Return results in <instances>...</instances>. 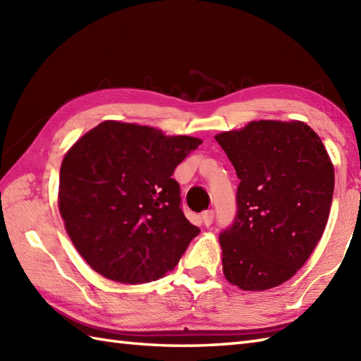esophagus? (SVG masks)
<instances>
[{"label": "esophagus", "mask_w": 361, "mask_h": 361, "mask_svg": "<svg viewBox=\"0 0 361 361\" xmlns=\"http://www.w3.org/2000/svg\"><path fill=\"white\" fill-rule=\"evenodd\" d=\"M202 220H203V224H204V226H211V224H212V220H214V211H204L203 214H202Z\"/></svg>", "instance_id": "1"}]
</instances>
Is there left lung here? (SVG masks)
<instances>
[{
	"label": "left lung",
	"mask_w": 361,
	"mask_h": 361,
	"mask_svg": "<svg viewBox=\"0 0 361 361\" xmlns=\"http://www.w3.org/2000/svg\"><path fill=\"white\" fill-rule=\"evenodd\" d=\"M237 176V216L219 237L228 282L262 291L293 278L323 235L335 172L302 121H251L216 135Z\"/></svg>",
	"instance_id": "obj_1"
}]
</instances>
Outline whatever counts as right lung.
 <instances>
[{
    "instance_id": "right-lung-1",
    "label": "right lung",
    "mask_w": 361,
    "mask_h": 361,
    "mask_svg": "<svg viewBox=\"0 0 361 361\" xmlns=\"http://www.w3.org/2000/svg\"><path fill=\"white\" fill-rule=\"evenodd\" d=\"M202 142L104 121L71 145L60 166L59 211L94 271L142 283L173 270L200 229L183 214L172 173Z\"/></svg>"
}]
</instances>
